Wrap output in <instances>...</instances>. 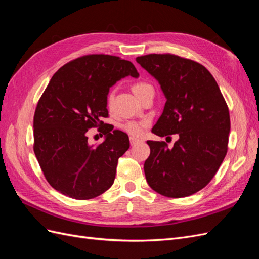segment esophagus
<instances>
[{"mask_svg": "<svg viewBox=\"0 0 259 259\" xmlns=\"http://www.w3.org/2000/svg\"><path fill=\"white\" fill-rule=\"evenodd\" d=\"M130 142H131V145H132V146H134V145H136L137 143L140 142V139L135 138V137H131V138H130Z\"/></svg>", "mask_w": 259, "mask_h": 259, "instance_id": "1", "label": "esophagus"}]
</instances>
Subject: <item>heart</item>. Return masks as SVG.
Returning <instances> with one entry per match:
<instances>
[{
  "mask_svg": "<svg viewBox=\"0 0 259 259\" xmlns=\"http://www.w3.org/2000/svg\"><path fill=\"white\" fill-rule=\"evenodd\" d=\"M132 90H133V92H134L135 95L137 96V98L142 97L144 94H146L149 91H153L152 86L149 85L148 83H145V82L135 83L134 85H133ZM113 98H114V92L111 91L108 94V97H107L108 107L111 106ZM147 125H148V121H127L121 125V128H122V131H124L126 134L131 135L132 137H140L144 134Z\"/></svg>",
  "mask_w": 259,
  "mask_h": 259,
  "instance_id": "1",
  "label": "heart"
}]
</instances>
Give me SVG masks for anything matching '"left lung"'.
<instances>
[{"label":"left lung","mask_w":259,"mask_h":259,"mask_svg":"<svg viewBox=\"0 0 259 259\" xmlns=\"http://www.w3.org/2000/svg\"><path fill=\"white\" fill-rule=\"evenodd\" d=\"M136 61L159 82L166 98L151 132L179 137L171 149L164 142L148 140L147 183L165 197H188L210 182L225 159L228 107L213 75L198 62L170 54L145 55Z\"/></svg>","instance_id":"left-lung-1"}]
</instances>
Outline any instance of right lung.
Instances as JSON below:
<instances>
[{
    "mask_svg": "<svg viewBox=\"0 0 259 259\" xmlns=\"http://www.w3.org/2000/svg\"><path fill=\"white\" fill-rule=\"evenodd\" d=\"M128 75L139 76L131 61L101 54L76 58L53 75L34 112L33 150L54 189L89 200L112 186L130 139L101 120L108 116L109 89ZM96 126H105V140L89 145L85 132Z\"/></svg>",
    "mask_w": 259,
    "mask_h": 259,
    "instance_id": "add662e5",
    "label": "right lung"
}]
</instances>
